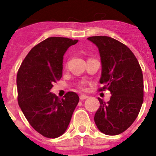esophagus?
<instances>
[{
	"label": "esophagus",
	"mask_w": 156,
	"mask_h": 156,
	"mask_svg": "<svg viewBox=\"0 0 156 156\" xmlns=\"http://www.w3.org/2000/svg\"><path fill=\"white\" fill-rule=\"evenodd\" d=\"M79 98H80L81 100H86V99H87L88 96L86 95H81L80 96H79Z\"/></svg>",
	"instance_id": "esophagus-1"
}]
</instances>
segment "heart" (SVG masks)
Masks as SVG:
<instances>
[{
    "label": "heart",
    "mask_w": 156,
    "mask_h": 156,
    "mask_svg": "<svg viewBox=\"0 0 156 156\" xmlns=\"http://www.w3.org/2000/svg\"><path fill=\"white\" fill-rule=\"evenodd\" d=\"M79 88H80L81 90H85V87H84V85H83V84H80V85H79Z\"/></svg>",
    "instance_id": "1"
}]
</instances>
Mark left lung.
Instances as JSON below:
<instances>
[{
    "mask_svg": "<svg viewBox=\"0 0 156 156\" xmlns=\"http://www.w3.org/2000/svg\"><path fill=\"white\" fill-rule=\"evenodd\" d=\"M97 46L102 72L100 83L111 92L105 103L100 98L95 125L107 135L123 133L137 118L143 103V76L138 60L129 48L108 36L87 38Z\"/></svg>",
    "mask_w": 156,
    "mask_h": 156,
    "instance_id": "8db88e82",
    "label": "left lung"
}]
</instances>
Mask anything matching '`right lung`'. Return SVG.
Returning a JSON list of instances; mask_svg holds the SVG:
<instances>
[{"label":"right lung","instance_id":"obj_1","mask_svg":"<svg viewBox=\"0 0 156 156\" xmlns=\"http://www.w3.org/2000/svg\"><path fill=\"white\" fill-rule=\"evenodd\" d=\"M78 40L49 37L31 48L17 74L18 101L30 125L46 138H56L68 128L79 97L69 91L64 98L51 93L62 77L63 56Z\"/></svg>","mask_w":156,"mask_h":156}]
</instances>
